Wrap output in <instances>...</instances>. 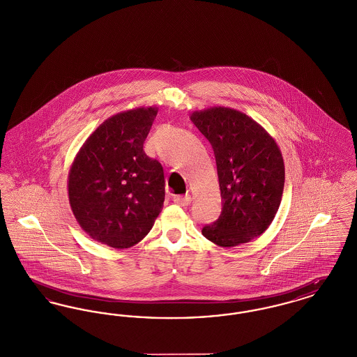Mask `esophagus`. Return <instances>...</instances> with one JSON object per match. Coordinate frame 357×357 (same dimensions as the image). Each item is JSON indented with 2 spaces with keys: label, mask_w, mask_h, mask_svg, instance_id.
<instances>
[{
  "label": "esophagus",
  "mask_w": 357,
  "mask_h": 357,
  "mask_svg": "<svg viewBox=\"0 0 357 357\" xmlns=\"http://www.w3.org/2000/svg\"><path fill=\"white\" fill-rule=\"evenodd\" d=\"M172 201L179 206H188L191 202V197L190 195H174Z\"/></svg>",
  "instance_id": "1"
}]
</instances>
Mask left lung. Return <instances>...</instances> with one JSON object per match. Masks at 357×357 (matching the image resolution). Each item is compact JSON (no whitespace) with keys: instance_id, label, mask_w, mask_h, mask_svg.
<instances>
[{"instance_id":"8db88e82","label":"left lung","mask_w":357,"mask_h":357,"mask_svg":"<svg viewBox=\"0 0 357 357\" xmlns=\"http://www.w3.org/2000/svg\"><path fill=\"white\" fill-rule=\"evenodd\" d=\"M190 119L214 150L221 188V215L202 234L221 248L250 242L271 226L281 204V150L262 126L237 109L210 107Z\"/></svg>"}]
</instances>
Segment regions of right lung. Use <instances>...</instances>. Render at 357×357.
<instances>
[{
	"label": "right lung",
	"instance_id": "1",
	"mask_svg": "<svg viewBox=\"0 0 357 357\" xmlns=\"http://www.w3.org/2000/svg\"><path fill=\"white\" fill-rule=\"evenodd\" d=\"M156 114V107H139L104 120L69 170L76 221L92 239L114 249L140 242L163 208V167L143 151Z\"/></svg>",
	"mask_w": 357,
	"mask_h": 357
}]
</instances>
